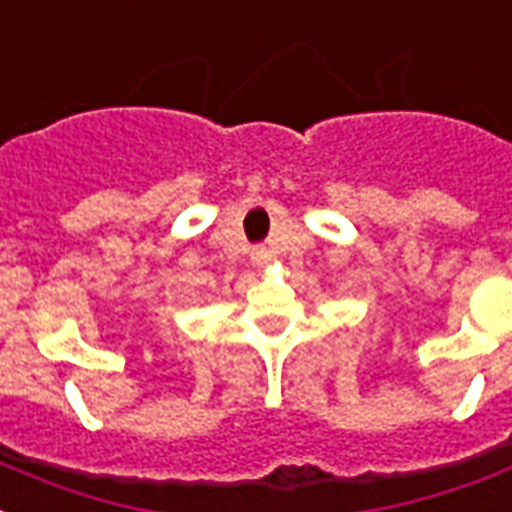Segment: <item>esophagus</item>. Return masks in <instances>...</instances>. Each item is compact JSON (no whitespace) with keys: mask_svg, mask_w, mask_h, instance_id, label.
Returning <instances> with one entry per match:
<instances>
[{"mask_svg":"<svg viewBox=\"0 0 512 512\" xmlns=\"http://www.w3.org/2000/svg\"><path fill=\"white\" fill-rule=\"evenodd\" d=\"M272 259V251L267 245H253L251 248V261L253 264H267Z\"/></svg>","mask_w":512,"mask_h":512,"instance_id":"esophagus-1","label":"esophagus"}]
</instances>
